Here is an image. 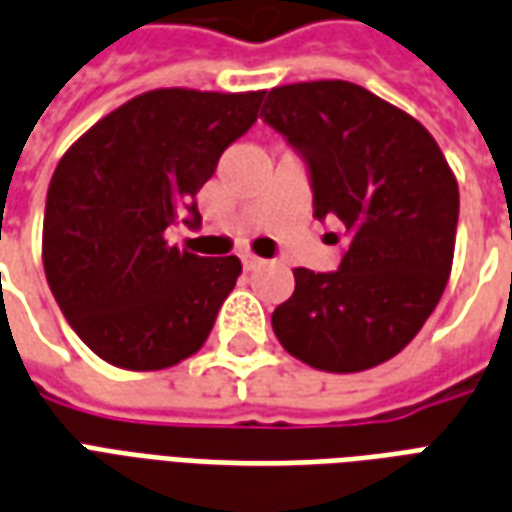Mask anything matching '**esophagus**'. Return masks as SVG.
Here are the masks:
<instances>
[{
	"mask_svg": "<svg viewBox=\"0 0 512 512\" xmlns=\"http://www.w3.org/2000/svg\"><path fill=\"white\" fill-rule=\"evenodd\" d=\"M242 267H245V270H256V267H261V259L259 256H253V253H245V256H242Z\"/></svg>",
	"mask_w": 512,
	"mask_h": 512,
	"instance_id": "34e87169",
	"label": "esophagus"
}]
</instances>
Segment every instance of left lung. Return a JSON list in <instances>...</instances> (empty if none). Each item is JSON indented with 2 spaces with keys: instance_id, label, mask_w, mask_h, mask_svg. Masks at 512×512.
Segmentation results:
<instances>
[{
  "instance_id": "8db88e82",
  "label": "left lung",
  "mask_w": 512,
  "mask_h": 512,
  "mask_svg": "<svg viewBox=\"0 0 512 512\" xmlns=\"http://www.w3.org/2000/svg\"><path fill=\"white\" fill-rule=\"evenodd\" d=\"M264 95V122L311 169L313 215L338 218L346 234L338 270H294V294L275 308L272 330L311 368L368 371L401 352L442 300L458 226L455 174L412 114L360 84L300 81Z\"/></svg>"
}]
</instances>
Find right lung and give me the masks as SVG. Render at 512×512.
<instances>
[{"label": "right lung", "instance_id": "obj_1", "mask_svg": "<svg viewBox=\"0 0 512 512\" xmlns=\"http://www.w3.org/2000/svg\"><path fill=\"white\" fill-rule=\"evenodd\" d=\"M264 92L149 89L95 122L59 160L43 267L70 327L100 360L163 371L207 341L240 278L237 256L201 259L166 240L199 223L196 193L259 117Z\"/></svg>", "mask_w": 512, "mask_h": 512}]
</instances>
